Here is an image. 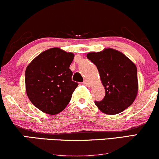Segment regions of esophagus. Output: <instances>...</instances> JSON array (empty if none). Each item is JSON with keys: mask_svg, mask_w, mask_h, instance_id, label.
<instances>
[{"mask_svg": "<svg viewBox=\"0 0 159 159\" xmlns=\"http://www.w3.org/2000/svg\"><path fill=\"white\" fill-rule=\"evenodd\" d=\"M83 84H84V85H86V86H90V84L89 83V81H88L87 80H84V82H83Z\"/></svg>", "mask_w": 159, "mask_h": 159, "instance_id": "esophagus-1", "label": "esophagus"}]
</instances>
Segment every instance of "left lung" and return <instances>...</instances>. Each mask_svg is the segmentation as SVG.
I'll list each match as a JSON object with an SVG mask.
<instances>
[{"label":"left lung","mask_w":159,"mask_h":159,"mask_svg":"<svg viewBox=\"0 0 159 159\" xmlns=\"http://www.w3.org/2000/svg\"><path fill=\"white\" fill-rule=\"evenodd\" d=\"M87 59L97 67L105 89V97L95 105L106 114L123 111L134 103L138 92L137 69L134 62L112 48L89 53Z\"/></svg>","instance_id":"8db88e82"}]
</instances>
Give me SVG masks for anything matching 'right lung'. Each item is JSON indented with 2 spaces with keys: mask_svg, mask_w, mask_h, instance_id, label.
Listing matches in <instances>:
<instances>
[{
  "mask_svg": "<svg viewBox=\"0 0 159 159\" xmlns=\"http://www.w3.org/2000/svg\"><path fill=\"white\" fill-rule=\"evenodd\" d=\"M73 53L53 48L37 56L25 70L28 97L37 108L46 114H57L65 109L78 84L72 81L70 65Z\"/></svg>",
  "mask_w": 159,
  "mask_h": 159,
  "instance_id": "right-lung-1",
  "label": "right lung"
}]
</instances>
